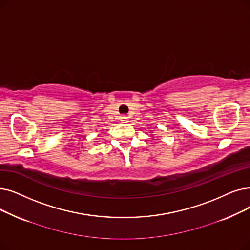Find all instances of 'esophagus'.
Returning a JSON list of instances; mask_svg holds the SVG:
<instances>
[{
  "instance_id": "esophagus-1",
  "label": "esophagus",
  "mask_w": 250,
  "mask_h": 250,
  "mask_svg": "<svg viewBox=\"0 0 250 250\" xmlns=\"http://www.w3.org/2000/svg\"><path fill=\"white\" fill-rule=\"evenodd\" d=\"M128 116H122L121 118H120V120H121V122H123V123H125V122H128Z\"/></svg>"
}]
</instances>
